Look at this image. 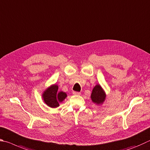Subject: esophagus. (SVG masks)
Wrapping results in <instances>:
<instances>
[{
    "instance_id": "esophagus-1",
    "label": "esophagus",
    "mask_w": 150,
    "mask_h": 150,
    "mask_svg": "<svg viewBox=\"0 0 150 150\" xmlns=\"http://www.w3.org/2000/svg\"><path fill=\"white\" fill-rule=\"evenodd\" d=\"M73 94L74 95H76V96H80L81 93L80 92H78V91H73Z\"/></svg>"
}]
</instances>
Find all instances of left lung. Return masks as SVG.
<instances>
[{"instance_id":"obj_1","label":"left lung","mask_w":150,"mask_h":150,"mask_svg":"<svg viewBox=\"0 0 150 150\" xmlns=\"http://www.w3.org/2000/svg\"><path fill=\"white\" fill-rule=\"evenodd\" d=\"M106 95L103 89L99 84L96 85L93 88L92 93L91 95V99L94 103L97 105H101L104 102L105 99Z\"/></svg>"}]
</instances>
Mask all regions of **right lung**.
Masks as SVG:
<instances>
[{"label": "right lung", "instance_id": "obj_1", "mask_svg": "<svg viewBox=\"0 0 150 150\" xmlns=\"http://www.w3.org/2000/svg\"><path fill=\"white\" fill-rule=\"evenodd\" d=\"M59 87L56 84L52 85L44 91L43 95V98L47 105L52 108H55L59 106V103L64 100L67 98V93L63 91L58 92Z\"/></svg>", "mask_w": 150, "mask_h": 150}]
</instances>
